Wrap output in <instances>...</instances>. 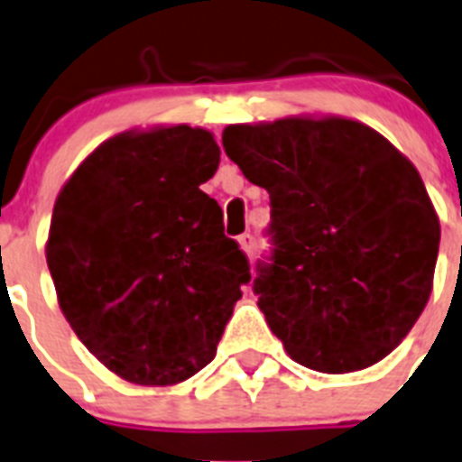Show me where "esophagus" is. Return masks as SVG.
Here are the masks:
<instances>
[{
  "mask_svg": "<svg viewBox=\"0 0 462 462\" xmlns=\"http://www.w3.org/2000/svg\"><path fill=\"white\" fill-rule=\"evenodd\" d=\"M239 246H242V251L246 254V256H254V251H256V237L254 235H242L239 237Z\"/></svg>",
  "mask_w": 462,
  "mask_h": 462,
  "instance_id": "1",
  "label": "esophagus"
}]
</instances>
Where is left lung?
<instances>
[{
  "instance_id": "8db88e82",
  "label": "left lung",
  "mask_w": 462,
  "mask_h": 462,
  "mask_svg": "<svg viewBox=\"0 0 462 462\" xmlns=\"http://www.w3.org/2000/svg\"><path fill=\"white\" fill-rule=\"evenodd\" d=\"M223 146L270 194L254 294L287 354L332 374L392 354L430 299L441 237L413 163L346 118L227 125Z\"/></svg>"
}]
</instances>
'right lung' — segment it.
Masks as SVG:
<instances>
[{
	"mask_svg": "<svg viewBox=\"0 0 462 462\" xmlns=\"http://www.w3.org/2000/svg\"><path fill=\"white\" fill-rule=\"evenodd\" d=\"M211 133H123L82 161L54 204L47 265L78 339L134 384H175L216 356L251 280L199 187L218 171Z\"/></svg>",
	"mask_w": 462,
	"mask_h": 462,
	"instance_id": "obj_1",
	"label": "right lung"
}]
</instances>
